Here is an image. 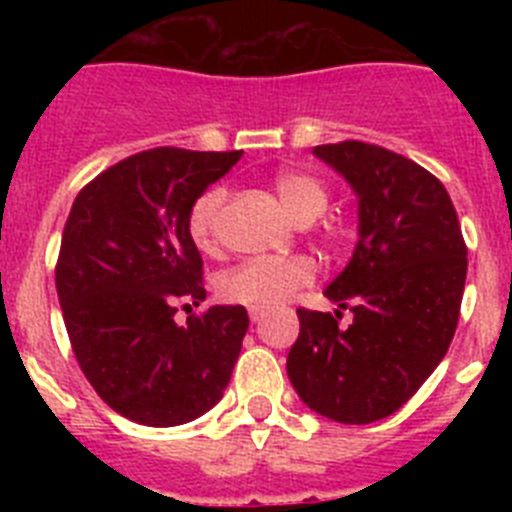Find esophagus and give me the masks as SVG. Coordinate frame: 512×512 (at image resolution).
<instances>
[{
  "label": "esophagus",
  "instance_id": "esophagus-1",
  "mask_svg": "<svg viewBox=\"0 0 512 512\" xmlns=\"http://www.w3.org/2000/svg\"><path fill=\"white\" fill-rule=\"evenodd\" d=\"M248 318H251V323H261V320L266 318V312L259 310V307H251V310H248Z\"/></svg>",
  "mask_w": 512,
  "mask_h": 512
}]
</instances>
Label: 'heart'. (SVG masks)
Masks as SVG:
<instances>
[{"label":"heart","mask_w":512,"mask_h":512,"mask_svg":"<svg viewBox=\"0 0 512 512\" xmlns=\"http://www.w3.org/2000/svg\"><path fill=\"white\" fill-rule=\"evenodd\" d=\"M274 192L284 210L300 225L312 223L328 207V192L323 182L307 171L284 169L274 176ZM223 187H210L192 202L187 215V233L200 251L212 253L217 248V223L225 205ZM315 279V264L305 256L289 259H248L233 266L220 277L217 292L225 302L246 307H277L307 287Z\"/></svg>","instance_id":"heart-1"}]
</instances>
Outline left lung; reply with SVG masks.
Masks as SVG:
<instances>
[{"instance_id": "left-lung-1", "label": "left lung", "mask_w": 512, "mask_h": 512, "mask_svg": "<svg viewBox=\"0 0 512 512\" xmlns=\"http://www.w3.org/2000/svg\"><path fill=\"white\" fill-rule=\"evenodd\" d=\"M312 153L359 197V241L325 289L355 312L297 310L287 374L315 413L366 425L400 410L441 364L459 323L467 243L451 197L431 171L382 146L343 140Z\"/></svg>"}]
</instances>
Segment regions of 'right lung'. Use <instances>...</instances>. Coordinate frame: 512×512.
Wrapping results in <instances>:
<instances>
[{
  "label": "right lung",
  "instance_id": "obj_1",
  "mask_svg": "<svg viewBox=\"0 0 512 512\" xmlns=\"http://www.w3.org/2000/svg\"><path fill=\"white\" fill-rule=\"evenodd\" d=\"M243 151L151 148L122 158L76 194L56 289L81 372L122 418L171 428L215 408L248 330L243 305H200L202 256L187 233L192 202Z\"/></svg>",
  "mask_w": 512,
  "mask_h": 512
}]
</instances>
